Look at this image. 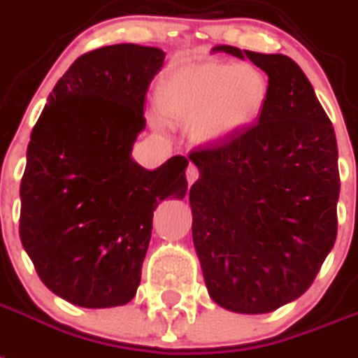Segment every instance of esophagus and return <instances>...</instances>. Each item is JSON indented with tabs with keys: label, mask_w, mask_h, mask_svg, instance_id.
<instances>
[{
	"label": "esophagus",
	"mask_w": 358,
	"mask_h": 358,
	"mask_svg": "<svg viewBox=\"0 0 358 358\" xmlns=\"http://www.w3.org/2000/svg\"><path fill=\"white\" fill-rule=\"evenodd\" d=\"M197 177H199V170H197V166L190 164V166L186 168V181H188V185H194V182L197 181Z\"/></svg>",
	"instance_id": "obj_1"
}]
</instances>
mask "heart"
<instances>
[{"instance_id":"obj_1","label":"heart","mask_w":358,"mask_h":358,"mask_svg":"<svg viewBox=\"0 0 358 358\" xmlns=\"http://www.w3.org/2000/svg\"><path fill=\"white\" fill-rule=\"evenodd\" d=\"M267 100V80L252 66L203 62L170 71L159 84L166 119L190 124L194 143L215 146L258 119Z\"/></svg>"}]
</instances>
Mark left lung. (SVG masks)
I'll use <instances>...</instances> for the list:
<instances>
[{"label":"left lung","mask_w":358,"mask_h":358,"mask_svg":"<svg viewBox=\"0 0 358 358\" xmlns=\"http://www.w3.org/2000/svg\"><path fill=\"white\" fill-rule=\"evenodd\" d=\"M268 76L258 122L192 150V238L208 294L223 309L271 313L309 289L336 239L335 129L285 55L215 45Z\"/></svg>","instance_id":"8db88e82"}]
</instances>
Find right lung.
I'll return each mask as SVG.
<instances>
[{"label": "right lung", "instance_id": "right-lung-1", "mask_svg": "<svg viewBox=\"0 0 358 358\" xmlns=\"http://www.w3.org/2000/svg\"><path fill=\"white\" fill-rule=\"evenodd\" d=\"M166 52L117 43L85 52L56 82L31 133L20 238L40 280L90 309L128 303L153 212L186 196L182 155L146 170L131 157L144 96Z\"/></svg>", "mask_w": 358, "mask_h": 358}]
</instances>
